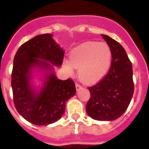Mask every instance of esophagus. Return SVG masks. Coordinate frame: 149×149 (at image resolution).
Wrapping results in <instances>:
<instances>
[{
    "instance_id": "esophagus-1",
    "label": "esophagus",
    "mask_w": 149,
    "mask_h": 149,
    "mask_svg": "<svg viewBox=\"0 0 149 149\" xmlns=\"http://www.w3.org/2000/svg\"><path fill=\"white\" fill-rule=\"evenodd\" d=\"M75 87H76V90H81V89H82V86H81V85H80L79 84H77V83H76Z\"/></svg>"
}]
</instances>
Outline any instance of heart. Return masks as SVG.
I'll use <instances>...</instances> for the list:
<instances>
[{
	"label": "heart",
	"mask_w": 149,
	"mask_h": 149,
	"mask_svg": "<svg viewBox=\"0 0 149 149\" xmlns=\"http://www.w3.org/2000/svg\"><path fill=\"white\" fill-rule=\"evenodd\" d=\"M111 63V50L105 43L85 42L74 48L70 53V60L64 61L66 70L72 72L79 68V78L85 83L100 81L109 72Z\"/></svg>",
	"instance_id": "heart-1"
}]
</instances>
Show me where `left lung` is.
<instances>
[{
    "label": "left lung",
    "instance_id": "obj_1",
    "mask_svg": "<svg viewBox=\"0 0 149 149\" xmlns=\"http://www.w3.org/2000/svg\"><path fill=\"white\" fill-rule=\"evenodd\" d=\"M111 50L109 73L96 85L89 87L90 98L86 111L96 120H114L126 111L134 91L133 67L125 49L108 35H101Z\"/></svg>",
    "mask_w": 149,
    "mask_h": 149
}]
</instances>
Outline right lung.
<instances>
[{"label": "right lung", "mask_w": 149, "mask_h": 149, "mask_svg": "<svg viewBox=\"0 0 149 149\" xmlns=\"http://www.w3.org/2000/svg\"><path fill=\"white\" fill-rule=\"evenodd\" d=\"M64 53L51 34L37 35L16 52L11 75L14 105L31 124L55 123L64 114L66 102L76 93L72 80H59L55 74L54 65H62ZM38 75L41 85L36 86L33 79Z\"/></svg>", "instance_id": "right-lung-1"}]
</instances>
